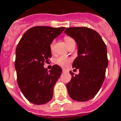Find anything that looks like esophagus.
I'll list each match as a JSON object with an SVG mask.
<instances>
[{"label":"esophagus","mask_w":121,"mask_h":121,"mask_svg":"<svg viewBox=\"0 0 121 121\" xmlns=\"http://www.w3.org/2000/svg\"><path fill=\"white\" fill-rule=\"evenodd\" d=\"M66 72H67V70L65 69H62V73H66Z\"/></svg>","instance_id":"34e87169"}]
</instances>
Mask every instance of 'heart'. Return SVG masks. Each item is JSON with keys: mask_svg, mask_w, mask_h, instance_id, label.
Returning <instances> with one entry per match:
<instances>
[{"mask_svg": "<svg viewBox=\"0 0 121 121\" xmlns=\"http://www.w3.org/2000/svg\"><path fill=\"white\" fill-rule=\"evenodd\" d=\"M72 39L69 36H66L65 38V40L66 42V44L67 43H69V41L72 40ZM50 48H51V51L52 52L53 51V48H54V42H52L50 45ZM70 62V59L69 58H66V57H64V56H60L59 58L55 60V63L56 65H58L59 66H62V67H66V66L69 65V62Z\"/></svg>", "mask_w": 121, "mask_h": 121, "instance_id": "b5f03b06", "label": "heart"}]
</instances>
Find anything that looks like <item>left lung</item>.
Returning <instances> with one entry per match:
<instances>
[{
    "label": "left lung",
    "instance_id": "left-lung-1",
    "mask_svg": "<svg viewBox=\"0 0 121 121\" xmlns=\"http://www.w3.org/2000/svg\"><path fill=\"white\" fill-rule=\"evenodd\" d=\"M65 33L77 43L78 56L73 67L79 69V74L72 75L66 87L72 99L85 102L93 99L104 82L108 66L107 47L100 35L87 27H70ZM76 70V69H74Z\"/></svg>",
    "mask_w": 121,
    "mask_h": 121
}]
</instances>
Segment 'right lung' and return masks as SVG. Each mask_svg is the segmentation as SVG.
<instances>
[{"label":"right lung","mask_w":121,"mask_h":121,"mask_svg":"<svg viewBox=\"0 0 121 121\" xmlns=\"http://www.w3.org/2000/svg\"><path fill=\"white\" fill-rule=\"evenodd\" d=\"M65 28L32 27L23 35L17 45L14 66L18 85L25 98L33 104H46L53 96L54 86L62 69L55 65L48 70L44 65L52 55L51 44Z\"/></svg>","instance_id":"add662e5"}]
</instances>
